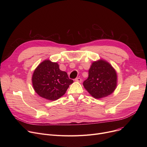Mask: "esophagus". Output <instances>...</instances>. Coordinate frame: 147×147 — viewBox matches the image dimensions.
Instances as JSON below:
<instances>
[{"label": "esophagus", "instance_id": "obj_1", "mask_svg": "<svg viewBox=\"0 0 147 147\" xmlns=\"http://www.w3.org/2000/svg\"><path fill=\"white\" fill-rule=\"evenodd\" d=\"M82 79L81 78H76V79H75V81H76V82H79V83H81L82 82Z\"/></svg>", "mask_w": 147, "mask_h": 147}]
</instances>
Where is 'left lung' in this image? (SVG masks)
Wrapping results in <instances>:
<instances>
[{
    "label": "left lung",
    "instance_id": "1",
    "mask_svg": "<svg viewBox=\"0 0 147 147\" xmlns=\"http://www.w3.org/2000/svg\"><path fill=\"white\" fill-rule=\"evenodd\" d=\"M117 82L114 68L106 61L100 59L92 63L83 86L94 98L100 99L111 94L116 88Z\"/></svg>",
    "mask_w": 147,
    "mask_h": 147
}]
</instances>
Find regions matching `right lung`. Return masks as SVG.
Wrapping results in <instances>:
<instances>
[{
  "instance_id": "1",
  "label": "right lung",
  "mask_w": 147,
  "mask_h": 147,
  "mask_svg": "<svg viewBox=\"0 0 147 147\" xmlns=\"http://www.w3.org/2000/svg\"><path fill=\"white\" fill-rule=\"evenodd\" d=\"M73 80L66 72L61 71L57 63L45 60L33 74L32 83L36 93L50 101H55L63 96Z\"/></svg>"
}]
</instances>
